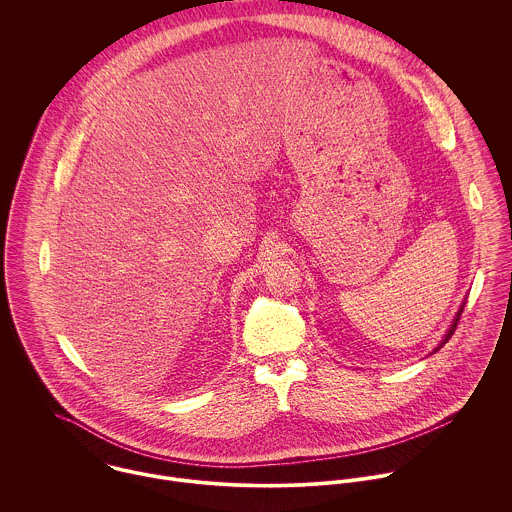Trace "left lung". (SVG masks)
<instances>
[{"label": "left lung", "instance_id": "obj_1", "mask_svg": "<svg viewBox=\"0 0 512 512\" xmlns=\"http://www.w3.org/2000/svg\"><path fill=\"white\" fill-rule=\"evenodd\" d=\"M463 307H465V303H461V307H459V311H457V313H455V319H453V321H451V325H449V329H447V333H445V335H443V339H441V341H439V345H438V347H436V349H434V353H436V351H439V349H441V347H443V345H445V343H447V341H449V339H451V335H453V331H455V327H457V321H459V317H461V313H463ZM430 355H432V353H430Z\"/></svg>", "mask_w": 512, "mask_h": 512}]
</instances>
